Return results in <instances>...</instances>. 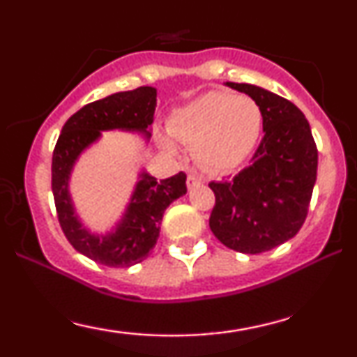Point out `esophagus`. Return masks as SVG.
Instances as JSON below:
<instances>
[{
    "instance_id": "34e87169",
    "label": "esophagus",
    "mask_w": 357,
    "mask_h": 357,
    "mask_svg": "<svg viewBox=\"0 0 357 357\" xmlns=\"http://www.w3.org/2000/svg\"><path fill=\"white\" fill-rule=\"evenodd\" d=\"M199 184H203L202 176L196 174V173H191L190 176H188V188H190V190H192V188H196V186H199Z\"/></svg>"
}]
</instances>
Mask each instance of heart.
<instances>
[{"instance_id": "1", "label": "heart", "mask_w": 357, "mask_h": 357, "mask_svg": "<svg viewBox=\"0 0 357 357\" xmlns=\"http://www.w3.org/2000/svg\"><path fill=\"white\" fill-rule=\"evenodd\" d=\"M261 122V109L250 97L211 92L176 110L167 127L176 141L195 147L199 166L225 173L248 158L260 137Z\"/></svg>"}]
</instances>
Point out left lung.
Instances as JSON below:
<instances>
[{"label":"left lung","instance_id":"obj_1","mask_svg":"<svg viewBox=\"0 0 357 357\" xmlns=\"http://www.w3.org/2000/svg\"><path fill=\"white\" fill-rule=\"evenodd\" d=\"M227 85L257 102L265 136L252 165L228 181L210 183V228L225 247L253 255L285 243L304 225L317 178V146L296 104L255 85Z\"/></svg>","mask_w":357,"mask_h":357}]
</instances>
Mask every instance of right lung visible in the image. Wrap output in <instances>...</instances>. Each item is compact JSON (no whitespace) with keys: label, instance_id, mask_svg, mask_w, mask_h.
<instances>
[{"label":"right lung","instance_id":"right-lung-1","mask_svg":"<svg viewBox=\"0 0 357 357\" xmlns=\"http://www.w3.org/2000/svg\"><path fill=\"white\" fill-rule=\"evenodd\" d=\"M155 97L153 87H137L90 102L65 122L52 155V191L56 216L67 240L77 252L107 267H130L149 257L159 238L165 210L186 195V174L167 179L142 174L124 220L112 235H90L73 215L68 196V174L82 151L100 136V130H146L153 124Z\"/></svg>","mask_w":357,"mask_h":357}]
</instances>
